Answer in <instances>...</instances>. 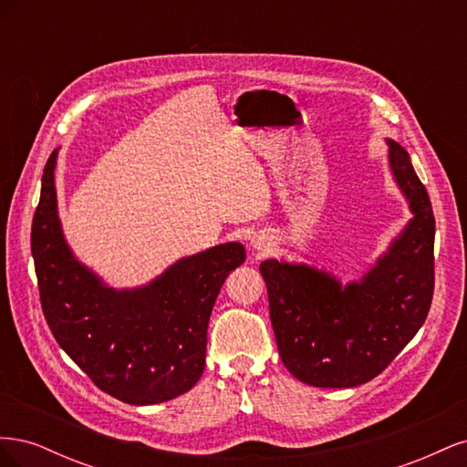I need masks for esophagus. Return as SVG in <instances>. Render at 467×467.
<instances>
[{
	"label": "esophagus",
	"mask_w": 467,
	"mask_h": 467,
	"mask_svg": "<svg viewBox=\"0 0 467 467\" xmlns=\"http://www.w3.org/2000/svg\"><path fill=\"white\" fill-rule=\"evenodd\" d=\"M251 247L255 249V251H268L271 249V239H268V235H265V234H257V235H253L251 237Z\"/></svg>",
	"instance_id": "obj_1"
}]
</instances>
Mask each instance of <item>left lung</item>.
Here are the masks:
<instances>
[{
  "label": "left lung",
  "instance_id": "1",
  "mask_svg": "<svg viewBox=\"0 0 467 467\" xmlns=\"http://www.w3.org/2000/svg\"><path fill=\"white\" fill-rule=\"evenodd\" d=\"M391 175L413 218L360 280L304 263L266 259L259 271L278 355L307 386L366 384L400 355L425 323L434 290V216L409 153L386 140Z\"/></svg>",
  "mask_w": 467,
  "mask_h": 467
}]
</instances>
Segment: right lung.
I'll use <instances>...</instances> for the list:
<instances>
[{"mask_svg":"<svg viewBox=\"0 0 467 467\" xmlns=\"http://www.w3.org/2000/svg\"><path fill=\"white\" fill-rule=\"evenodd\" d=\"M54 150L42 173L31 251L42 312L58 345L97 388L130 405L163 403L204 372L206 331L223 280L245 261L239 242L182 257L151 282L117 290L69 249L56 199Z\"/></svg>","mask_w":467,"mask_h":467,"instance_id":"add662e5","label":"right lung"}]
</instances>
